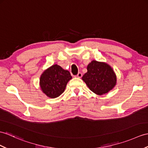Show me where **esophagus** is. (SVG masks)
Masks as SVG:
<instances>
[{"instance_id":"obj_1","label":"esophagus","mask_w":148,"mask_h":148,"mask_svg":"<svg viewBox=\"0 0 148 148\" xmlns=\"http://www.w3.org/2000/svg\"><path fill=\"white\" fill-rule=\"evenodd\" d=\"M82 73H79L77 74V75H76V77H79V78L82 77Z\"/></svg>"}]
</instances>
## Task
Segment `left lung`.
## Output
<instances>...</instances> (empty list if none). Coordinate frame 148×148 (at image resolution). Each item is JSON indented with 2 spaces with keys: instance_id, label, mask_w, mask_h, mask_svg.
<instances>
[{
  "instance_id": "obj_1",
  "label": "left lung",
  "mask_w": 148,
  "mask_h": 148,
  "mask_svg": "<svg viewBox=\"0 0 148 148\" xmlns=\"http://www.w3.org/2000/svg\"><path fill=\"white\" fill-rule=\"evenodd\" d=\"M82 79L90 90L98 95L107 93L116 84V75L112 67L103 62L92 60Z\"/></svg>"
}]
</instances>
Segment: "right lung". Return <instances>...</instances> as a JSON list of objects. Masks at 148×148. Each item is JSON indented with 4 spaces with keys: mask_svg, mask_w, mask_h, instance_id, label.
Listing matches in <instances>:
<instances>
[{
    "mask_svg": "<svg viewBox=\"0 0 148 148\" xmlns=\"http://www.w3.org/2000/svg\"><path fill=\"white\" fill-rule=\"evenodd\" d=\"M71 79L69 72L54 64L45 70L40 75V87L47 97L56 98L63 93Z\"/></svg>",
    "mask_w": 148,
    "mask_h": 148,
    "instance_id": "add662e5",
    "label": "right lung"
}]
</instances>
